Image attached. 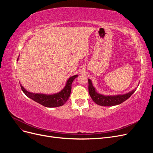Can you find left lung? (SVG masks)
Instances as JSON below:
<instances>
[{
    "label": "left lung",
    "mask_w": 153,
    "mask_h": 153,
    "mask_svg": "<svg viewBox=\"0 0 153 153\" xmlns=\"http://www.w3.org/2000/svg\"><path fill=\"white\" fill-rule=\"evenodd\" d=\"M88 82H89V92L91 98L97 105L104 106H112L122 103L124 101L128 100L134 93L137 89V88H135L131 91L124 94L106 96L100 94L96 91V88L92 84V80L89 78H88Z\"/></svg>",
    "instance_id": "1"
}]
</instances>
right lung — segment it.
<instances>
[{
  "label": "right lung",
  "instance_id": "1",
  "mask_svg": "<svg viewBox=\"0 0 153 153\" xmlns=\"http://www.w3.org/2000/svg\"><path fill=\"white\" fill-rule=\"evenodd\" d=\"M78 75H73L69 77L66 81V85L63 89L57 93L47 94L43 93H33V92L27 91L25 88L20 84L22 91L28 98L34 100L36 102L43 105L46 107L54 108L62 106L65 103L69 98L71 91V84L73 80Z\"/></svg>",
  "mask_w": 153,
  "mask_h": 153
}]
</instances>
